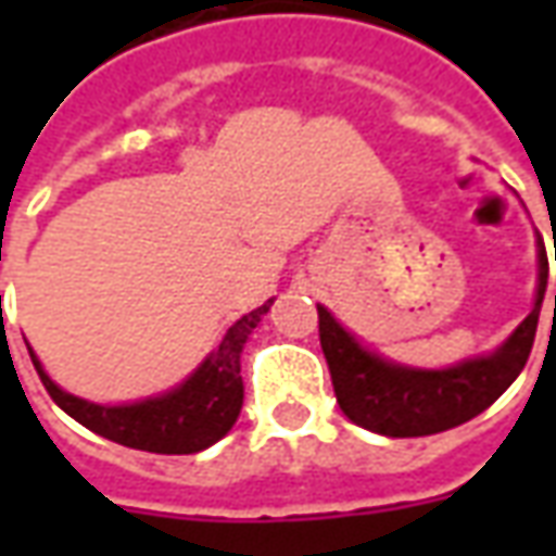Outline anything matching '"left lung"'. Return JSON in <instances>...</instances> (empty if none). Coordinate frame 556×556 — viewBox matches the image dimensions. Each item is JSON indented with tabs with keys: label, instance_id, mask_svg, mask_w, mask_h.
<instances>
[{
	"label": "left lung",
	"instance_id": "8db88e82",
	"mask_svg": "<svg viewBox=\"0 0 556 556\" xmlns=\"http://www.w3.org/2000/svg\"><path fill=\"white\" fill-rule=\"evenodd\" d=\"M545 286L548 255L545 247H539V289L533 313L515 327L513 337L494 354L473 357L450 369H408L384 361L363 349L325 306H318V337L342 414L363 429L387 438L438 434L482 414L525 369L536 339Z\"/></svg>",
	"mask_w": 556,
	"mask_h": 556
}]
</instances>
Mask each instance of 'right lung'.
<instances>
[{"instance_id":"right-lung-1","label":"right lung","mask_w":556,"mask_h":556,"mask_svg":"<svg viewBox=\"0 0 556 556\" xmlns=\"http://www.w3.org/2000/svg\"><path fill=\"white\" fill-rule=\"evenodd\" d=\"M270 303L274 301H267L265 306L238 318L226 330L223 342L207 354L205 363L181 387H175L163 396L134 402V405H94L86 399L71 396L50 381V375L43 372L31 349L29 357L55 405L94 434L122 443V446H130V450H146V453L160 455H190L217 443L241 414L243 342L262 321V315L270 309Z\"/></svg>"}]
</instances>
